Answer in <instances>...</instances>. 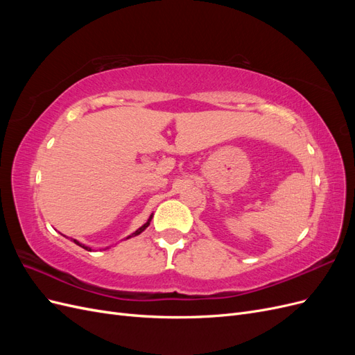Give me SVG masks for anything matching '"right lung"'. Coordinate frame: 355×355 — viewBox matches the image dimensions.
<instances>
[{
    "label": "right lung",
    "mask_w": 355,
    "mask_h": 355,
    "mask_svg": "<svg viewBox=\"0 0 355 355\" xmlns=\"http://www.w3.org/2000/svg\"><path fill=\"white\" fill-rule=\"evenodd\" d=\"M149 222H151V218H149V219H148V222H146V223H145V225H144V227H141V228H139V230H137V231H136V232H133V234H132V235H139V234H141V232H142V231H145V230H146V228H148V225H149ZM132 235H130V237H132ZM73 243H75V244H78V245H80V247H83V249H85V250H89V252H90V250H92V249H90V247H85V245H84V244H81V243H78V241H77V240H73Z\"/></svg>",
    "instance_id": "obj_1"
}]
</instances>
